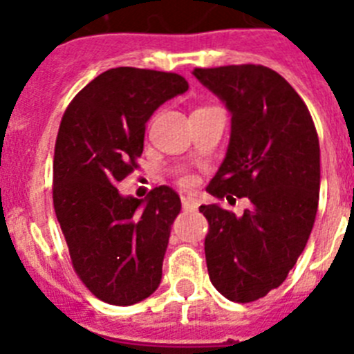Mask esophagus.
I'll list each match as a JSON object with an SVG mask.
<instances>
[{
    "label": "esophagus",
    "mask_w": 354,
    "mask_h": 354,
    "mask_svg": "<svg viewBox=\"0 0 354 354\" xmlns=\"http://www.w3.org/2000/svg\"><path fill=\"white\" fill-rule=\"evenodd\" d=\"M181 207L185 208V210H196L198 208V201H196L194 198H190V196H183L181 198Z\"/></svg>",
    "instance_id": "34e87169"
}]
</instances>
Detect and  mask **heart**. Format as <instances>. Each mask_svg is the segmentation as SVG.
Segmentation results:
<instances>
[{"mask_svg":"<svg viewBox=\"0 0 354 354\" xmlns=\"http://www.w3.org/2000/svg\"><path fill=\"white\" fill-rule=\"evenodd\" d=\"M181 185H185V187L192 185V178H190V176H185V178H181Z\"/></svg>","mask_w":354,"mask_h":354,"instance_id":"heart-1","label":"heart"}]
</instances>
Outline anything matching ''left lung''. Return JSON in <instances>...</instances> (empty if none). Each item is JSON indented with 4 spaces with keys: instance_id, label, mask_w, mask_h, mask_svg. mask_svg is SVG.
<instances>
[{
    "instance_id": "8db88e82",
    "label": "left lung",
    "mask_w": 354,
    "mask_h": 354,
    "mask_svg": "<svg viewBox=\"0 0 354 354\" xmlns=\"http://www.w3.org/2000/svg\"><path fill=\"white\" fill-rule=\"evenodd\" d=\"M192 75L232 112L228 151L207 192L251 203L242 215L199 207L208 221V276L224 297L251 303L283 283L312 233L321 187L317 130L305 101L269 67H198Z\"/></svg>"
}]
</instances>
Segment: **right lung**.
I'll return each mask as SVG.
<instances>
[{
	"label": "right lung",
	"instance_id": "add662e5",
	"mask_svg": "<svg viewBox=\"0 0 354 354\" xmlns=\"http://www.w3.org/2000/svg\"><path fill=\"white\" fill-rule=\"evenodd\" d=\"M189 84L176 73L115 67L71 101L58 128L53 207L71 262L85 287L109 305L128 306L158 288L180 196L160 185L146 199L118 190L139 167L146 122Z\"/></svg>",
	"mask_w": 354,
	"mask_h": 354
}]
</instances>
